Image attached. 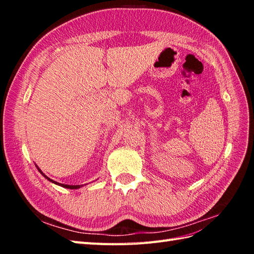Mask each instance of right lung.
<instances>
[{"instance_id":"obj_1","label":"right lung","mask_w":254,"mask_h":254,"mask_svg":"<svg viewBox=\"0 0 254 254\" xmlns=\"http://www.w3.org/2000/svg\"><path fill=\"white\" fill-rule=\"evenodd\" d=\"M38 171H39L41 174H42V176H44L45 178H47L49 181H51L52 183H55V184H57V186H60V187H63V188H65V189H71V190H76V189H79V188H81L82 186H68V184H63V183H58V182H56V181H54V180H52V179H50L48 176H45L42 172H41V170L39 167H38Z\"/></svg>"}]
</instances>
